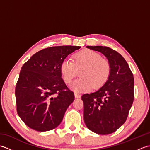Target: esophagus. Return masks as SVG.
Segmentation results:
<instances>
[{"label":"esophagus","instance_id":"1","mask_svg":"<svg viewBox=\"0 0 150 150\" xmlns=\"http://www.w3.org/2000/svg\"><path fill=\"white\" fill-rule=\"evenodd\" d=\"M75 98H80L81 97V94L77 93V92H75Z\"/></svg>","mask_w":150,"mask_h":150}]
</instances>
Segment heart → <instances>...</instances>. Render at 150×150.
<instances>
[{
  "mask_svg": "<svg viewBox=\"0 0 150 150\" xmlns=\"http://www.w3.org/2000/svg\"><path fill=\"white\" fill-rule=\"evenodd\" d=\"M62 77L66 84H70L78 71L81 78L71 85L76 92L87 91L93 87L101 88L109 79L111 66L109 60L102 57L100 54L91 50H86L75 54L73 61L66 59L60 67Z\"/></svg>",
  "mask_w": 150,
  "mask_h": 150,
  "instance_id": "1",
  "label": "heart"
}]
</instances>
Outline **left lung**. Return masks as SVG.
<instances>
[{"label":"left lung","mask_w":150,"mask_h":150,"mask_svg":"<svg viewBox=\"0 0 150 150\" xmlns=\"http://www.w3.org/2000/svg\"><path fill=\"white\" fill-rule=\"evenodd\" d=\"M102 53L111 66L110 77L98 91L84 94V120L89 129L108 135L126 122L134 99V78L123 57L106 46H87Z\"/></svg>","instance_id":"left-lung-1"}]
</instances>
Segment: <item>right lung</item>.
Wrapping results in <instances>:
<instances>
[{"label": "right lung", "instance_id": "obj_1", "mask_svg": "<svg viewBox=\"0 0 150 150\" xmlns=\"http://www.w3.org/2000/svg\"><path fill=\"white\" fill-rule=\"evenodd\" d=\"M81 46H53L40 50L21 68L15 87L17 111L29 128L46 132L62 122L75 99L61 77L60 67Z\"/></svg>", "mask_w": 150, "mask_h": 150}]
</instances>
